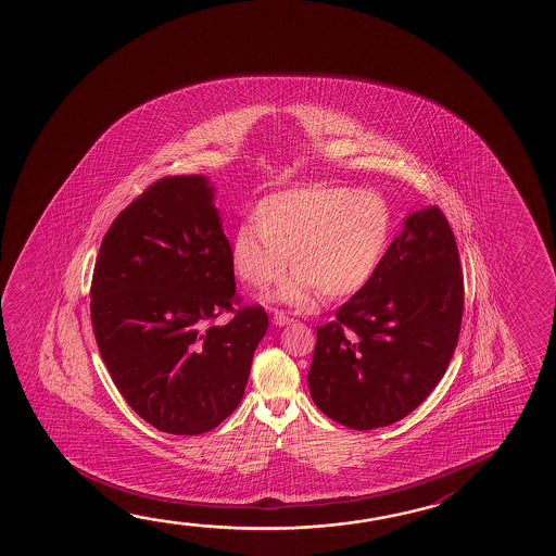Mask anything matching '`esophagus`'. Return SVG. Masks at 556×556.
Segmentation results:
<instances>
[{"label":"esophagus","instance_id":"obj_1","mask_svg":"<svg viewBox=\"0 0 556 556\" xmlns=\"http://www.w3.org/2000/svg\"><path fill=\"white\" fill-rule=\"evenodd\" d=\"M271 319H274V324L279 325V327H282V325H291L292 321H294L291 316H287L281 309H275Z\"/></svg>","mask_w":556,"mask_h":556}]
</instances>
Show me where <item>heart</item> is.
Segmentation results:
<instances>
[{"label":"heart","mask_w":556,"mask_h":556,"mask_svg":"<svg viewBox=\"0 0 556 556\" xmlns=\"http://www.w3.org/2000/svg\"><path fill=\"white\" fill-rule=\"evenodd\" d=\"M254 220L231 239L232 269L265 289L279 281L291 257V281L277 299L309 304L317 292L342 299L362 291L391 239V207L376 190L344 185L285 188L262 198Z\"/></svg>","instance_id":"1"}]
</instances>
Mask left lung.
Returning a JSON list of instances; mask_svg holds the SVG:
<instances>
[{
  "label": "left lung",
  "mask_w": 556,
  "mask_h": 556,
  "mask_svg": "<svg viewBox=\"0 0 556 556\" xmlns=\"http://www.w3.org/2000/svg\"><path fill=\"white\" fill-rule=\"evenodd\" d=\"M464 312L454 232L431 205L408 215L371 281L317 327L309 394L346 428H384L428 399L453 358Z\"/></svg>",
  "instance_id": "8db88e82"
}]
</instances>
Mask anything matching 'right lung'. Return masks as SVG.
<instances>
[{"label": "right lung", "mask_w": 556, "mask_h": 556, "mask_svg": "<svg viewBox=\"0 0 556 556\" xmlns=\"http://www.w3.org/2000/svg\"><path fill=\"white\" fill-rule=\"evenodd\" d=\"M90 296L103 364L140 418L200 435L231 416L269 319L262 306L235 308L231 244L205 177L155 180L115 217Z\"/></svg>", "instance_id": "obj_1"}]
</instances>
